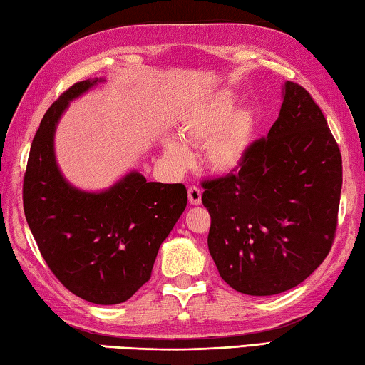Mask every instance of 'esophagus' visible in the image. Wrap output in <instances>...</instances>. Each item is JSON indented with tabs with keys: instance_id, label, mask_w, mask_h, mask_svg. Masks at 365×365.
<instances>
[{
	"instance_id": "34e87169",
	"label": "esophagus",
	"mask_w": 365,
	"mask_h": 365,
	"mask_svg": "<svg viewBox=\"0 0 365 365\" xmlns=\"http://www.w3.org/2000/svg\"><path fill=\"white\" fill-rule=\"evenodd\" d=\"M187 197H189V202L192 205H200L202 204V190L197 186H190L187 189Z\"/></svg>"
}]
</instances>
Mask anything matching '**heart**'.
I'll return each mask as SVG.
<instances>
[{
  "mask_svg": "<svg viewBox=\"0 0 365 365\" xmlns=\"http://www.w3.org/2000/svg\"><path fill=\"white\" fill-rule=\"evenodd\" d=\"M239 108V98L230 91H218L200 98L179 124L182 138L205 145V165L217 175H232L249 157L255 134V113ZM183 140V141H184ZM170 135L163 142V153L173 170H186L192 153L187 143Z\"/></svg>",
  "mask_w": 365,
  "mask_h": 365,
  "instance_id": "obj_1",
  "label": "heart"
}]
</instances>
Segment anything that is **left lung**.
I'll return each mask as SVG.
<instances>
[{"instance_id": "obj_1", "label": "left lung", "mask_w": 365, "mask_h": 365, "mask_svg": "<svg viewBox=\"0 0 365 365\" xmlns=\"http://www.w3.org/2000/svg\"><path fill=\"white\" fill-rule=\"evenodd\" d=\"M341 153L306 88L286 81L279 116L237 173L204 182L208 250L220 277L249 296L294 288L330 252Z\"/></svg>"}]
</instances>
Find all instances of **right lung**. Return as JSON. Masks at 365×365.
Listing matches in <instances>:
<instances>
[{"mask_svg":"<svg viewBox=\"0 0 365 365\" xmlns=\"http://www.w3.org/2000/svg\"><path fill=\"white\" fill-rule=\"evenodd\" d=\"M105 82L74 83L41 119L24 176V212L55 277L100 306L128 301L150 279L158 249L187 205L182 184L147 182L129 171L97 192L71 184L59 170L55 133L69 103Z\"/></svg>","mask_w":365,"mask_h":365,"instance_id":"obj_1","label":"right lung"}]
</instances>
